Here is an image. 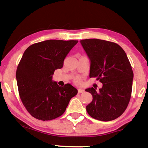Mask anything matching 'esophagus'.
Here are the masks:
<instances>
[{
    "label": "esophagus",
    "mask_w": 148,
    "mask_h": 148,
    "mask_svg": "<svg viewBox=\"0 0 148 148\" xmlns=\"http://www.w3.org/2000/svg\"><path fill=\"white\" fill-rule=\"evenodd\" d=\"M84 89H78V90H77V92H78V93H83V92H84Z\"/></svg>",
    "instance_id": "obj_1"
}]
</instances>
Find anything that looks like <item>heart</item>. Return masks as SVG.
<instances>
[{
  "label": "heart",
  "instance_id": "heart-1",
  "mask_svg": "<svg viewBox=\"0 0 148 148\" xmlns=\"http://www.w3.org/2000/svg\"><path fill=\"white\" fill-rule=\"evenodd\" d=\"M74 82L76 84H79L81 83V79H80L79 77H76V78L74 79Z\"/></svg>",
  "mask_w": 148,
  "mask_h": 148
}]
</instances>
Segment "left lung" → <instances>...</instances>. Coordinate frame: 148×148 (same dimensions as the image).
Returning <instances> with one entry per match:
<instances>
[{"label":"left lung","instance_id":"8db88e82","mask_svg":"<svg viewBox=\"0 0 148 148\" xmlns=\"http://www.w3.org/2000/svg\"><path fill=\"white\" fill-rule=\"evenodd\" d=\"M90 60V77H97L102 87L86 91L92 96L86 106L92 118L109 121L119 117L126 110L131 99L133 72L122 47L114 42L100 39L80 40Z\"/></svg>","mask_w":148,"mask_h":148}]
</instances>
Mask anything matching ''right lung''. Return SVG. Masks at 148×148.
<instances>
[{
	"label": "right lung",
	"instance_id": "right-lung-1",
	"mask_svg": "<svg viewBox=\"0 0 148 148\" xmlns=\"http://www.w3.org/2000/svg\"><path fill=\"white\" fill-rule=\"evenodd\" d=\"M77 40H48L30 46L25 51L16 71L20 98L34 118L48 121L63 114L77 90L53 82L54 71L63 66L64 59Z\"/></svg>",
	"mask_w": 148,
	"mask_h": 148
}]
</instances>
